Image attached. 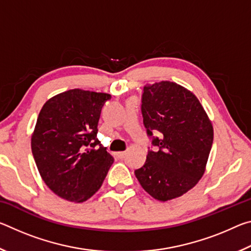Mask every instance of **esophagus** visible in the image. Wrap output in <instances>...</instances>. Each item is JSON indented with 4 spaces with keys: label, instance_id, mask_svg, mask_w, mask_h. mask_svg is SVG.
Here are the masks:
<instances>
[{
    "label": "esophagus",
    "instance_id": "esophagus-1",
    "mask_svg": "<svg viewBox=\"0 0 251 251\" xmlns=\"http://www.w3.org/2000/svg\"><path fill=\"white\" fill-rule=\"evenodd\" d=\"M125 155H126V151H120V152H117V156H118V158H124L125 157Z\"/></svg>",
    "mask_w": 251,
    "mask_h": 251
}]
</instances>
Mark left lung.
<instances>
[{"label":"left lung","mask_w":251,"mask_h":251,"mask_svg":"<svg viewBox=\"0 0 251 251\" xmlns=\"http://www.w3.org/2000/svg\"><path fill=\"white\" fill-rule=\"evenodd\" d=\"M141 109L155 150L148 147L135 175L151 197L171 201L192 189L205 173L214 141L211 123L192 92L167 80L144 87Z\"/></svg>","instance_id":"left-lung-1"}]
</instances>
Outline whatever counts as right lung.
<instances>
[{"mask_svg": "<svg viewBox=\"0 0 251 251\" xmlns=\"http://www.w3.org/2000/svg\"><path fill=\"white\" fill-rule=\"evenodd\" d=\"M109 94L71 90L44 104L32 136L40 175L63 199L83 202L107 175L113 156L97 139L101 107Z\"/></svg>", "mask_w": 251, "mask_h": 251, "instance_id": "add662e5", "label": "right lung"}]
</instances>
